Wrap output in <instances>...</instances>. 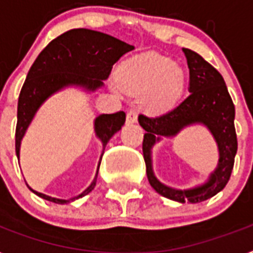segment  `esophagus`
<instances>
[{
    "label": "esophagus",
    "mask_w": 253,
    "mask_h": 253,
    "mask_svg": "<svg viewBox=\"0 0 253 253\" xmlns=\"http://www.w3.org/2000/svg\"><path fill=\"white\" fill-rule=\"evenodd\" d=\"M137 120V114L133 110H130L127 113V123H135Z\"/></svg>",
    "instance_id": "34e87169"
}]
</instances>
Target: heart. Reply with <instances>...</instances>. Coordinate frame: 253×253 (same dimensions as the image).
Returning <instances> with one entry per match:
<instances>
[{
    "mask_svg": "<svg viewBox=\"0 0 253 253\" xmlns=\"http://www.w3.org/2000/svg\"><path fill=\"white\" fill-rule=\"evenodd\" d=\"M120 85L131 93H148V104L155 110H164L178 100L184 84L183 70L174 61L156 54L130 59L121 67Z\"/></svg>",
    "mask_w": 253,
    "mask_h": 253,
    "instance_id": "obj_1",
    "label": "heart"
}]
</instances>
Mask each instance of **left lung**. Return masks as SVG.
Segmentation results:
<instances>
[{
    "instance_id": "left-lung-1",
    "label": "left lung",
    "mask_w": 253,
    "mask_h": 253,
    "mask_svg": "<svg viewBox=\"0 0 253 253\" xmlns=\"http://www.w3.org/2000/svg\"><path fill=\"white\" fill-rule=\"evenodd\" d=\"M190 69V94L179 105L159 117L140 114L139 123L145 130L143 156L151 186L164 198L179 203H201L222 191L234 168L238 140L234 118L235 106L230 97L222 75L194 50L182 49ZM201 123L213 135L220 159L216 170L204 185L190 190H176L162 185L151 169V148L161 136L171 137L187 126Z\"/></svg>"
}]
</instances>
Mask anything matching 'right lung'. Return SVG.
Wrapping results in <instances>:
<instances>
[{"label":"right lung","instance_id":"right-lung-1","mask_svg":"<svg viewBox=\"0 0 253 253\" xmlns=\"http://www.w3.org/2000/svg\"><path fill=\"white\" fill-rule=\"evenodd\" d=\"M132 49V45L126 44L125 41L87 28L70 30L50 41L35 59L19 94L15 130V152L18 160L24 133L46 98L69 85L83 87L91 92L101 88L104 85L102 80L108 79L113 65ZM125 121V112L101 114L94 120V132L102 141V153L93 182L77 198L63 200L41 194L32 190L30 186L28 188L40 198L55 204H66L89 194L96 186L104 149L110 137L122 128Z\"/></svg>","mask_w":253,"mask_h":253}]
</instances>
